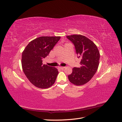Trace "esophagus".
I'll use <instances>...</instances> for the list:
<instances>
[{
	"instance_id": "1",
	"label": "esophagus",
	"mask_w": 122,
	"mask_h": 122,
	"mask_svg": "<svg viewBox=\"0 0 122 122\" xmlns=\"http://www.w3.org/2000/svg\"><path fill=\"white\" fill-rule=\"evenodd\" d=\"M65 68V67H60V69H61V70H64Z\"/></svg>"
}]
</instances>
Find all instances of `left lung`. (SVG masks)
<instances>
[{
    "label": "left lung",
    "instance_id": "1",
    "mask_svg": "<svg viewBox=\"0 0 122 122\" xmlns=\"http://www.w3.org/2000/svg\"><path fill=\"white\" fill-rule=\"evenodd\" d=\"M67 38L74 45L78 57L81 58L80 68L74 67L68 79L76 86L86 83L96 73L99 64L100 52L97 46L82 35L68 36Z\"/></svg>",
    "mask_w": 122,
    "mask_h": 122
}]
</instances>
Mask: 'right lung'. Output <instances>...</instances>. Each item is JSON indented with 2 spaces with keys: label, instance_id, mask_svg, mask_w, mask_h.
<instances>
[{
  "label": "right lung",
  "instance_id": "1",
  "mask_svg": "<svg viewBox=\"0 0 122 122\" xmlns=\"http://www.w3.org/2000/svg\"><path fill=\"white\" fill-rule=\"evenodd\" d=\"M60 39L61 36H41L29 42L23 51V71L29 81L36 87L49 88L56 80L57 69L43 65L42 61Z\"/></svg>",
  "mask_w": 122,
  "mask_h": 122
}]
</instances>
